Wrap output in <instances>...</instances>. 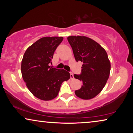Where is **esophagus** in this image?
<instances>
[{
  "label": "esophagus",
  "mask_w": 133,
  "mask_h": 133,
  "mask_svg": "<svg viewBox=\"0 0 133 133\" xmlns=\"http://www.w3.org/2000/svg\"><path fill=\"white\" fill-rule=\"evenodd\" d=\"M70 78L71 79H74V75L73 74H72V72H70Z\"/></svg>",
  "instance_id": "obj_1"
}]
</instances>
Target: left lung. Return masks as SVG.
<instances>
[{"instance_id":"8db88e82","label":"left lung","mask_w":133,"mask_h":133,"mask_svg":"<svg viewBox=\"0 0 133 133\" xmlns=\"http://www.w3.org/2000/svg\"><path fill=\"white\" fill-rule=\"evenodd\" d=\"M67 39L76 61L83 63L81 74H74V78L82 82L75 94L81 99H91L101 92L110 76L111 63L108 54L99 43L86 36H71Z\"/></svg>"}]
</instances>
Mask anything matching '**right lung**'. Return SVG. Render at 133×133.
Listing matches in <instances>:
<instances>
[{
	"label": "right lung",
	"mask_w": 133,
	"mask_h": 133,
	"mask_svg": "<svg viewBox=\"0 0 133 133\" xmlns=\"http://www.w3.org/2000/svg\"><path fill=\"white\" fill-rule=\"evenodd\" d=\"M63 37H45L29 46L23 55L21 72L28 90L38 99L50 101L59 94L63 82L70 78V72L49 66Z\"/></svg>",
	"instance_id": "right-lung-1"
}]
</instances>
